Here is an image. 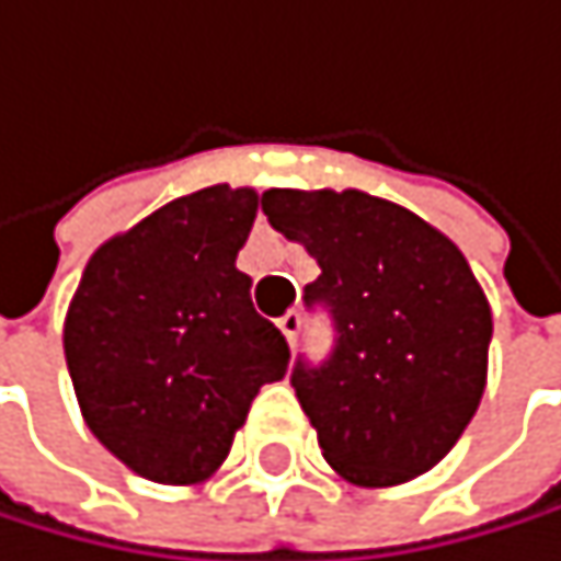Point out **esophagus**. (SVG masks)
Masks as SVG:
<instances>
[{
    "mask_svg": "<svg viewBox=\"0 0 561 561\" xmlns=\"http://www.w3.org/2000/svg\"><path fill=\"white\" fill-rule=\"evenodd\" d=\"M277 328H280V334L287 337V344L294 347V341H297V334H300V314H284V318L277 321Z\"/></svg>",
    "mask_w": 561,
    "mask_h": 561,
    "instance_id": "1",
    "label": "esophagus"
}]
</instances>
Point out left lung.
<instances>
[{
    "label": "left lung",
    "mask_w": 561,
    "mask_h": 561,
    "mask_svg": "<svg viewBox=\"0 0 561 561\" xmlns=\"http://www.w3.org/2000/svg\"><path fill=\"white\" fill-rule=\"evenodd\" d=\"M264 214L321 274L307 300L334 314L337 347L290 385L324 461L360 489L432 471L479 411L492 307L461 250L417 214L364 190H267Z\"/></svg>",
    "instance_id": "left-lung-1"
}]
</instances>
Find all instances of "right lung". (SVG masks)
Returning <instances> with one entry per match:
<instances>
[{
  "instance_id": "1",
  "label": "right lung",
  "mask_w": 561,
  "mask_h": 561,
  "mask_svg": "<svg viewBox=\"0 0 561 561\" xmlns=\"http://www.w3.org/2000/svg\"><path fill=\"white\" fill-rule=\"evenodd\" d=\"M254 186L186 193L96 247L69 300L62 351L82 422L139 479L201 485L250 401L287 371V341L237 271Z\"/></svg>"
}]
</instances>
